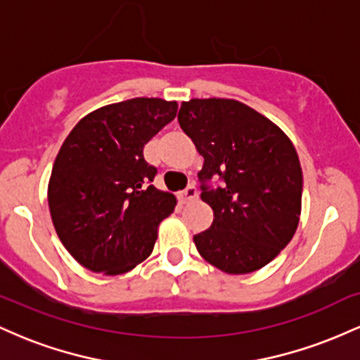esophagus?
<instances>
[{
    "label": "esophagus",
    "mask_w": 360,
    "mask_h": 360,
    "mask_svg": "<svg viewBox=\"0 0 360 360\" xmlns=\"http://www.w3.org/2000/svg\"><path fill=\"white\" fill-rule=\"evenodd\" d=\"M198 198V189L194 188V186H188V188L184 189V191L179 193V201L183 205H188L191 203V201H194Z\"/></svg>",
    "instance_id": "1"
}]
</instances>
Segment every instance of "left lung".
Listing matches in <instances>:
<instances>
[{
	"mask_svg": "<svg viewBox=\"0 0 360 360\" xmlns=\"http://www.w3.org/2000/svg\"><path fill=\"white\" fill-rule=\"evenodd\" d=\"M177 120L205 159L201 200L214 217L194 235L198 252L226 274L260 269L298 229L303 172L295 146L269 118L235 100L184 101ZM213 176L222 181L217 188L207 184Z\"/></svg>",
	"mask_w": 360,
	"mask_h": 360,
	"instance_id": "1",
	"label": "left lung"
}]
</instances>
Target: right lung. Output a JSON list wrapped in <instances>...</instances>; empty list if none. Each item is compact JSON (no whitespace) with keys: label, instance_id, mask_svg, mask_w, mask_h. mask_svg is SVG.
Segmentation results:
<instances>
[{"label":"right lung","instance_id":"add662e5","mask_svg":"<svg viewBox=\"0 0 360 360\" xmlns=\"http://www.w3.org/2000/svg\"><path fill=\"white\" fill-rule=\"evenodd\" d=\"M177 103L134 98L86 115L62 143L49 181L60 242L81 266L123 274L152 254L176 198L159 191L146 143L176 118Z\"/></svg>","mask_w":360,"mask_h":360}]
</instances>
